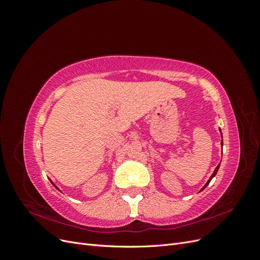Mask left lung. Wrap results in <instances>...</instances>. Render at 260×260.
<instances>
[{"label": "left lung", "instance_id": "8db88e82", "mask_svg": "<svg viewBox=\"0 0 260 260\" xmlns=\"http://www.w3.org/2000/svg\"><path fill=\"white\" fill-rule=\"evenodd\" d=\"M221 137H222V135H221ZM221 145H223V142H222V141H221ZM219 166H220V164H219V165H218V166L216 167V169H215V171H214V174H212V175H211V177H210V178H209V180L207 181V183H206L205 185H204V187H203V188H205V187H206V186H207V185L209 184V182H210V181H211V179H212V178H214V177H215V176L217 175V172H218V169H219ZM203 188H202V190H203Z\"/></svg>", "mask_w": 260, "mask_h": 260}]
</instances>
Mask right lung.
<instances>
[{
    "label": "right lung",
    "instance_id": "1",
    "mask_svg": "<svg viewBox=\"0 0 260 260\" xmlns=\"http://www.w3.org/2000/svg\"><path fill=\"white\" fill-rule=\"evenodd\" d=\"M51 182H52V181H51ZM52 184H53V185H54V186H55V187H56V188H58V187H57V186H56V185H55V184H54V183H53V182H52Z\"/></svg>",
    "mask_w": 260,
    "mask_h": 260
}]
</instances>
